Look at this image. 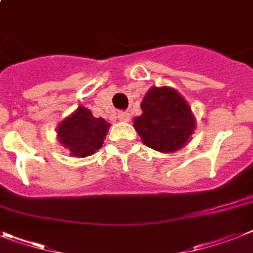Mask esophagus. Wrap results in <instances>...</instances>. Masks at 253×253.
I'll return each instance as SVG.
<instances>
[{"label":"esophagus","instance_id":"34e87169","mask_svg":"<svg viewBox=\"0 0 253 253\" xmlns=\"http://www.w3.org/2000/svg\"><path fill=\"white\" fill-rule=\"evenodd\" d=\"M131 118V114L128 113V112H120L118 113V120L121 121V122H128Z\"/></svg>","mask_w":253,"mask_h":253}]
</instances>
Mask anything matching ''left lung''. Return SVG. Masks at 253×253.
I'll return each mask as SVG.
<instances>
[{"label": "left lung", "mask_w": 253, "mask_h": 253, "mask_svg": "<svg viewBox=\"0 0 253 253\" xmlns=\"http://www.w3.org/2000/svg\"><path fill=\"white\" fill-rule=\"evenodd\" d=\"M140 107L143 113L133 120V127L146 146L173 153L190 141L197 121L188 101L175 88L150 87Z\"/></svg>", "instance_id": "left-lung-1"}]
</instances>
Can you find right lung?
<instances>
[{
    "label": "right lung",
    "instance_id": "obj_1",
    "mask_svg": "<svg viewBox=\"0 0 253 253\" xmlns=\"http://www.w3.org/2000/svg\"><path fill=\"white\" fill-rule=\"evenodd\" d=\"M109 127L110 123L104 118H96L90 109L81 105L59 123L56 137L71 157L84 158L100 149Z\"/></svg>",
    "mask_w": 253,
    "mask_h": 253
}]
</instances>
